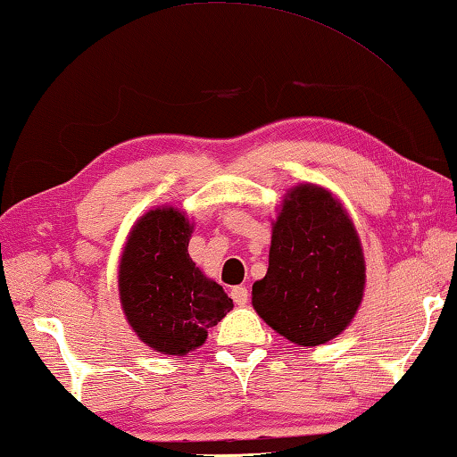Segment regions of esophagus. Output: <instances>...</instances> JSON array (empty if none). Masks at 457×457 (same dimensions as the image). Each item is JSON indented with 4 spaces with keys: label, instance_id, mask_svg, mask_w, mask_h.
<instances>
[{
    "label": "esophagus",
    "instance_id": "obj_1",
    "mask_svg": "<svg viewBox=\"0 0 457 457\" xmlns=\"http://www.w3.org/2000/svg\"><path fill=\"white\" fill-rule=\"evenodd\" d=\"M247 297H250V294H247V289L244 286L231 287V300L236 302V305H245Z\"/></svg>",
    "mask_w": 457,
    "mask_h": 457
}]
</instances>
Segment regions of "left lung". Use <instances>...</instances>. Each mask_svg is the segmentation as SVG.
Wrapping results in <instances>:
<instances>
[{
    "label": "left lung",
    "mask_w": 457,
    "mask_h": 457,
    "mask_svg": "<svg viewBox=\"0 0 457 457\" xmlns=\"http://www.w3.org/2000/svg\"><path fill=\"white\" fill-rule=\"evenodd\" d=\"M363 289L366 260L342 202L318 184L289 187L271 221L268 273L252 287L257 315L295 345H321L353 321Z\"/></svg>",
    "instance_id": "left-lung-1"
}]
</instances>
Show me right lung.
Instances as JSON below:
<instances>
[{
	"label": "right lung",
	"instance_id": "obj_1",
	"mask_svg": "<svg viewBox=\"0 0 457 457\" xmlns=\"http://www.w3.org/2000/svg\"><path fill=\"white\" fill-rule=\"evenodd\" d=\"M194 221L160 205L131 226L120 257V303L129 328L154 352L187 355L205 344L234 302L187 253Z\"/></svg>",
	"mask_w": 457,
	"mask_h": 457
}]
</instances>
